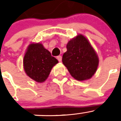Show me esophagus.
I'll return each instance as SVG.
<instances>
[{"label":"esophagus","mask_w":121,"mask_h":121,"mask_svg":"<svg viewBox=\"0 0 121 121\" xmlns=\"http://www.w3.org/2000/svg\"><path fill=\"white\" fill-rule=\"evenodd\" d=\"M57 59L58 60V61L61 62V60H62L61 56V55H58V56H57Z\"/></svg>","instance_id":"obj_1"}]
</instances>
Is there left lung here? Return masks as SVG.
Here are the masks:
<instances>
[{"instance_id": "obj_1", "label": "left lung", "mask_w": 121, "mask_h": 121, "mask_svg": "<svg viewBox=\"0 0 121 121\" xmlns=\"http://www.w3.org/2000/svg\"><path fill=\"white\" fill-rule=\"evenodd\" d=\"M62 61L71 76L82 81L92 78L99 66V57L88 39L82 35L71 39Z\"/></svg>"}]
</instances>
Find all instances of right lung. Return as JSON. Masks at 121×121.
Returning a JSON list of instances; mask_svg holds the SVG:
<instances>
[{
  "label": "right lung",
  "instance_id": "right-lung-1",
  "mask_svg": "<svg viewBox=\"0 0 121 121\" xmlns=\"http://www.w3.org/2000/svg\"><path fill=\"white\" fill-rule=\"evenodd\" d=\"M58 63L42 44L31 43L24 57V69L30 78L41 83L48 78L52 68Z\"/></svg>",
  "mask_w": 121,
  "mask_h": 121
}]
</instances>
